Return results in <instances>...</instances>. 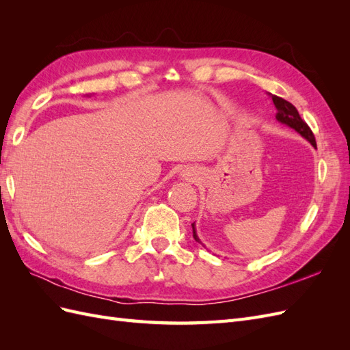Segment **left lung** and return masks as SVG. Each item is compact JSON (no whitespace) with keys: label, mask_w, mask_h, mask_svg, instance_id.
Listing matches in <instances>:
<instances>
[{"label":"left lung","mask_w":350,"mask_h":350,"mask_svg":"<svg viewBox=\"0 0 350 350\" xmlns=\"http://www.w3.org/2000/svg\"><path fill=\"white\" fill-rule=\"evenodd\" d=\"M271 99H273V103L274 107H276L278 109V113H276V120L284 125L291 126V129H293L296 133H299L304 139L308 140L312 146H315V137L311 131V129L308 126V124H306L302 118L301 115L298 112V109H296L293 105L288 100H284L279 96H276V94H270ZM193 226V237L197 242H201L197 237V232H196V226L194 224L191 225Z\"/></svg>","instance_id":"1"}]
</instances>
